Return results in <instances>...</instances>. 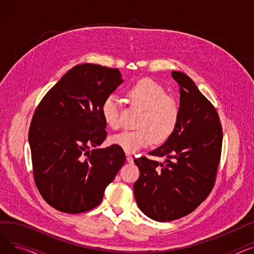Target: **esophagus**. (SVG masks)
Listing matches in <instances>:
<instances>
[{"instance_id":"1","label":"esophagus","mask_w":254,"mask_h":254,"mask_svg":"<svg viewBox=\"0 0 254 254\" xmlns=\"http://www.w3.org/2000/svg\"><path fill=\"white\" fill-rule=\"evenodd\" d=\"M127 163L132 164V163H134V158H132V156H131V155L127 154Z\"/></svg>"}]
</instances>
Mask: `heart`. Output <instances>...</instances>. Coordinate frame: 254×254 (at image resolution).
<instances>
[{"label": "heart", "instance_id": "obj_1", "mask_svg": "<svg viewBox=\"0 0 254 254\" xmlns=\"http://www.w3.org/2000/svg\"><path fill=\"white\" fill-rule=\"evenodd\" d=\"M126 93L131 104L142 109L136 125L138 128L114 135L113 144L127 153H135L153 140L161 143L174 134L179 122V105L161 84L149 78L140 79L129 85ZM119 100L114 95L106 97L101 105L104 122L112 128L119 127Z\"/></svg>", "mask_w": 254, "mask_h": 254}]
</instances>
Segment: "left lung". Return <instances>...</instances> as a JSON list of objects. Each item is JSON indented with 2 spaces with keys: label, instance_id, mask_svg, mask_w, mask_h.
I'll return each mask as SVG.
<instances>
[{
  "label": "left lung",
  "instance_id": "8db88e82",
  "mask_svg": "<svg viewBox=\"0 0 254 254\" xmlns=\"http://www.w3.org/2000/svg\"><path fill=\"white\" fill-rule=\"evenodd\" d=\"M180 86L179 122L161 147L135 158L140 177L134 184L136 202L146 216L172 221L190 214L211 192L220 162L222 127L215 107L181 72H172Z\"/></svg>",
  "mask_w": 254,
  "mask_h": 254
}]
</instances>
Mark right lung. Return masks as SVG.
I'll use <instances>...</instances> for the list:
<instances>
[{"label":"right lung","mask_w":254,"mask_h":254,"mask_svg":"<svg viewBox=\"0 0 254 254\" xmlns=\"http://www.w3.org/2000/svg\"><path fill=\"white\" fill-rule=\"evenodd\" d=\"M118 69L77 64L50 88L32 118L29 142L37 189L55 209L77 214L96 208L126 162L107 138L101 105L123 83Z\"/></svg>","instance_id":"1"}]
</instances>
